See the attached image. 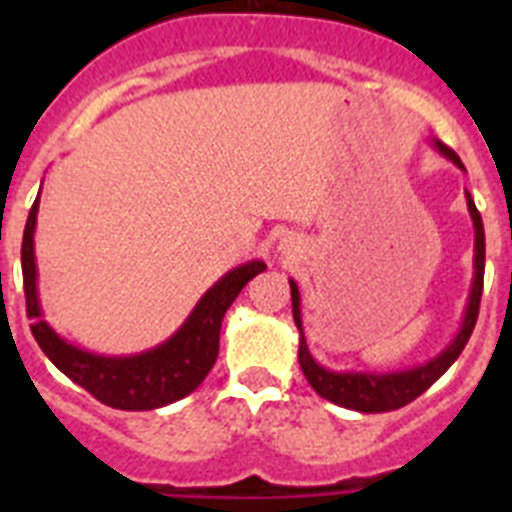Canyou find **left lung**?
Segmentation results:
<instances>
[{"instance_id":"obj_1","label":"left lung","mask_w":512,"mask_h":512,"mask_svg":"<svg viewBox=\"0 0 512 512\" xmlns=\"http://www.w3.org/2000/svg\"><path fill=\"white\" fill-rule=\"evenodd\" d=\"M433 148L438 153L454 161L459 169H464L461 158L451 151L449 146H443L441 140H433ZM467 207L469 215H472L474 223V279H472V292H469L467 310H464V318H461L459 330L456 336L451 338V343L443 348L441 354L433 356L431 361L425 364L413 366V369H405V372H333V369H325L318 361L312 359L310 348L305 341V330H302V310H300V289H297L295 279H289V289H292V315H295V325L300 330V351H297V359H300L302 372H305L307 382L320 397H325L333 405H341V408L356 410V413H390V410L405 408L408 402H413L415 397L423 395L438 377H443V372L459 359V354L467 346L469 336H472L474 323H477L479 315V300H482V284H485V225H482V215H479L477 205H474L472 194L467 192Z\"/></svg>"}]
</instances>
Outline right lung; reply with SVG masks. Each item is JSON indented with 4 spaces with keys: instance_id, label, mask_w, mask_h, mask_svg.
I'll list each match as a JSON object with an SVG mask.
<instances>
[{
    "instance_id": "obj_1",
    "label": "right lung",
    "mask_w": 512,
    "mask_h": 512,
    "mask_svg": "<svg viewBox=\"0 0 512 512\" xmlns=\"http://www.w3.org/2000/svg\"><path fill=\"white\" fill-rule=\"evenodd\" d=\"M40 194L35 197L22 235V284H25L27 318H33V336L43 354L71 382L117 410H156L182 400L205 382L220 351V325L243 287L266 269L264 261H248L217 279L200 302L164 343L133 356H102L84 351L61 338L45 323L38 300V266H35V223Z\"/></svg>"
}]
</instances>
